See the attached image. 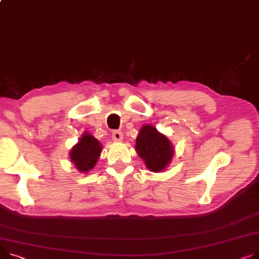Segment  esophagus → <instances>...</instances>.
I'll return each mask as SVG.
<instances>
[{
    "label": "esophagus",
    "mask_w": 259,
    "mask_h": 259,
    "mask_svg": "<svg viewBox=\"0 0 259 259\" xmlns=\"http://www.w3.org/2000/svg\"><path fill=\"white\" fill-rule=\"evenodd\" d=\"M112 140L114 142H120L123 140V133L118 131V130H115L112 132Z\"/></svg>",
    "instance_id": "esophagus-1"
}]
</instances>
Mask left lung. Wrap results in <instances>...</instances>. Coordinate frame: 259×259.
<instances>
[{
  "label": "left lung",
  "instance_id": "8db88e82",
  "mask_svg": "<svg viewBox=\"0 0 259 259\" xmlns=\"http://www.w3.org/2000/svg\"><path fill=\"white\" fill-rule=\"evenodd\" d=\"M136 151L152 171L162 170L173 157L174 149L166 137L153 126H144L136 139Z\"/></svg>",
  "mask_w": 259,
  "mask_h": 259
}]
</instances>
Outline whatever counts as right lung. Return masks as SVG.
Wrapping results in <instances>:
<instances>
[{"label":"right lung","mask_w":259,"mask_h":259,"mask_svg":"<svg viewBox=\"0 0 259 259\" xmlns=\"http://www.w3.org/2000/svg\"><path fill=\"white\" fill-rule=\"evenodd\" d=\"M101 151L98 140L89 133H84L80 142L71 150L70 157L80 171L86 173L96 165Z\"/></svg>","instance_id":"right-lung-1"}]
</instances>
